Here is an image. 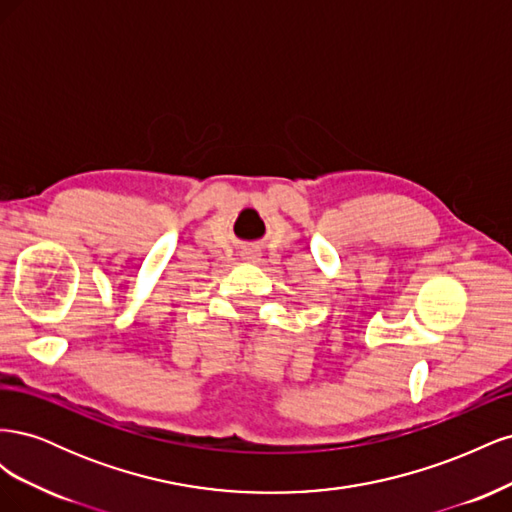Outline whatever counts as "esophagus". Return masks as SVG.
Listing matches in <instances>:
<instances>
[{
	"mask_svg": "<svg viewBox=\"0 0 512 512\" xmlns=\"http://www.w3.org/2000/svg\"><path fill=\"white\" fill-rule=\"evenodd\" d=\"M243 260H245V262H260L258 247H247V250L243 252Z\"/></svg>",
	"mask_w": 512,
	"mask_h": 512,
	"instance_id": "34e87169",
	"label": "esophagus"
}]
</instances>
